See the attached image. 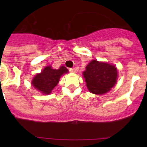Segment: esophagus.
<instances>
[{"label":"esophagus","mask_w":147,"mask_h":147,"mask_svg":"<svg viewBox=\"0 0 147 147\" xmlns=\"http://www.w3.org/2000/svg\"><path fill=\"white\" fill-rule=\"evenodd\" d=\"M69 71H70V72H71V73H74V74L76 72V69H74V68H70Z\"/></svg>","instance_id":"34e87169"}]
</instances>
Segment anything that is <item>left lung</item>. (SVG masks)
<instances>
[{"label":"left lung","mask_w":147,"mask_h":147,"mask_svg":"<svg viewBox=\"0 0 147 147\" xmlns=\"http://www.w3.org/2000/svg\"><path fill=\"white\" fill-rule=\"evenodd\" d=\"M83 76L90 92L102 95L107 93L115 85L118 71L115 65L93 59L86 66Z\"/></svg>","instance_id":"left-lung-1"}]
</instances>
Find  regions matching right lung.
Returning a JSON list of instances; mask_svg holds the SVG:
<instances>
[{
	"label": "right lung",
	"mask_w": 147,
	"mask_h": 147,
	"mask_svg": "<svg viewBox=\"0 0 147 147\" xmlns=\"http://www.w3.org/2000/svg\"><path fill=\"white\" fill-rule=\"evenodd\" d=\"M68 70L65 66L59 69H53L51 66H46L41 73L37 74L32 80V84L37 90L44 94H50L54 87L57 85L61 76L67 74Z\"/></svg>",
	"instance_id": "obj_1"
}]
</instances>
